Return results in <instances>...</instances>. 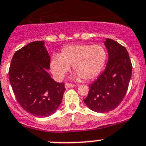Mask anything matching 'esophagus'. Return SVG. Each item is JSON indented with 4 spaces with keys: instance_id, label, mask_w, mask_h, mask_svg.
<instances>
[{
    "instance_id": "34e87169",
    "label": "esophagus",
    "mask_w": 146,
    "mask_h": 146,
    "mask_svg": "<svg viewBox=\"0 0 146 146\" xmlns=\"http://www.w3.org/2000/svg\"><path fill=\"white\" fill-rule=\"evenodd\" d=\"M75 86V85L72 84V83H65V87L66 88H73Z\"/></svg>"
}]
</instances>
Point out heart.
Instances as JSON below:
<instances>
[{"instance_id":"obj_1","label":"heart","mask_w":146,"mask_h":146,"mask_svg":"<svg viewBox=\"0 0 146 146\" xmlns=\"http://www.w3.org/2000/svg\"><path fill=\"white\" fill-rule=\"evenodd\" d=\"M106 59V49L101 45H70L63 48L60 55L53 56L50 69L53 75L60 79L73 65L76 78L90 81L100 74Z\"/></svg>"}]
</instances>
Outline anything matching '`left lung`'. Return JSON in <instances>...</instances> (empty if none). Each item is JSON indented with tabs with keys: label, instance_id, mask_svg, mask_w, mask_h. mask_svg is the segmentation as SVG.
<instances>
[{
	"label": "left lung",
	"instance_id": "1",
	"mask_svg": "<svg viewBox=\"0 0 146 146\" xmlns=\"http://www.w3.org/2000/svg\"><path fill=\"white\" fill-rule=\"evenodd\" d=\"M104 43L108 53L107 65L98 79L89 85L88 95L83 100L90 110L102 113L112 111L121 103L132 75L126 48L110 38Z\"/></svg>",
	"mask_w": 146,
	"mask_h": 146
}]
</instances>
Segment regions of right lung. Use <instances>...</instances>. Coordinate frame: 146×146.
<instances>
[{"instance_id": "right-lung-1", "label": "right lung", "mask_w": 146, "mask_h": 146, "mask_svg": "<svg viewBox=\"0 0 146 146\" xmlns=\"http://www.w3.org/2000/svg\"><path fill=\"white\" fill-rule=\"evenodd\" d=\"M50 62L44 41H34L17 50L10 65V83L15 98L34 116L54 113L66 90L64 83L56 82L46 71Z\"/></svg>"}]
</instances>
